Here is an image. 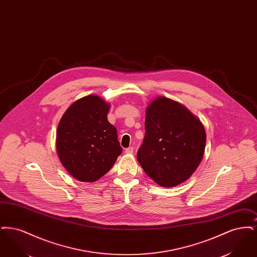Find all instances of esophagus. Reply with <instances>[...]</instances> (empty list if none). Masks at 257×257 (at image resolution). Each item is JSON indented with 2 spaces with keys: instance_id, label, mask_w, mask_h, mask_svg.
<instances>
[{
  "instance_id": "obj_1",
  "label": "esophagus",
  "mask_w": 257,
  "mask_h": 257,
  "mask_svg": "<svg viewBox=\"0 0 257 257\" xmlns=\"http://www.w3.org/2000/svg\"><path fill=\"white\" fill-rule=\"evenodd\" d=\"M125 152H126L127 154H132V153L134 152V148H133V147H128V148L125 149Z\"/></svg>"
}]
</instances>
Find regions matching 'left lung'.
Segmentation results:
<instances>
[{
    "label": "left lung",
    "instance_id": "left-lung-1",
    "mask_svg": "<svg viewBox=\"0 0 257 257\" xmlns=\"http://www.w3.org/2000/svg\"><path fill=\"white\" fill-rule=\"evenodd\" d=\"M146 136L137 158L147 175L162 187L183 183L203 158L205 129L183 105L156 98L147 108Z\"/></svg>",
    "mask_w": 257,
    "mask_h": 257
}]
</instances>
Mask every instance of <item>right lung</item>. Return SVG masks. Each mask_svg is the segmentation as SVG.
I'll use <instances>...</instances> for the list:
<instances>
[{
    "label": "right lung",
    "mask_w": 257,
    "mask_h": 257,
    "mask_svg": "<svg viewBox=\"0 0 257 257\" xmlns=\"http://www.w3.org/2000/svg\"><path fill=\"white\" fill-rule=\"evenodd\" d=\"M110 105L97 95L75 101L65 110L57 131L61 164L82 182H94L110 171L122 148L107 118Z\"/></svg>",
    "instance_id": "obj_1"
}]
</instances>
